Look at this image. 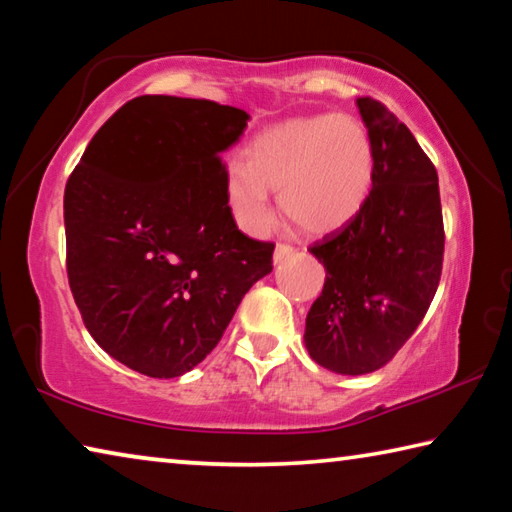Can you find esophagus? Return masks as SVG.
<instances>
[{
    "mask_svg": "<svg viewBox=\"0 0 512 512\" xmlns=\"http://www.w3.org/2000/svg\"><path fill=\"white\" fill-rule=\"evenodd\" d=\"M291 255H296V246L284 244V241H280V244L275 246L273 259H275V262H282V259H287V257H291Z\"/></svg>",
    "mask_w": 512,
    "mask_h": 512,
    "instance_id": "esophagus-1",
    "label": "esophagus"
}]
</instances>
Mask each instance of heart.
Returning a JSON list of instances; mask_svg holds the SVG:
<instances>
[{
	"label": "heart",
	"mask_w": 512,
	"mask_h": 512,
	"mask_svg": "<svg viewBox=\"0 0 512 512\" xmlns=\"http://www.w3.org/2000/svg\"><path fill=\"white\" fill-rule=\"evenodd\" d=\"M375 149L357 117L318 115L266 128L246 146V162L228 164L225 201L248 235H264L273 219L268 187L307 232H332L357 214L372 187Z\"/></svg>",
	"instance_id": "b5f03b06"
}]
</instances>
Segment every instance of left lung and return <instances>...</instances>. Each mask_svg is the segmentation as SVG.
<instances>
[{
  "instance_id": "obj_1",
  "label": "left lung",
  "mask_w": 512,
  "mask_h": 512,
  "mask_svg": "<svg viewBox=\"0 0 512 512\" xmlns=\"http://www.w3.org/2000/svg\"><path fill=\"white\" fill-rule=\"evenodd\" d=\"M357 106L375 149L370 194L352 219L309 246L327 277L307 314L305 343L341 375L384 368L411 339L443 273L445 225L438 173L384 103Z\"/></svg>"
}]
</instances>
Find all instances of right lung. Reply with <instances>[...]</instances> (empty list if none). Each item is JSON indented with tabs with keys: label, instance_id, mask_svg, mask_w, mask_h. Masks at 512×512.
<instances>
[{
	"label": "right lung",
	"instance_id": "right-lung-1",
	"mask_svg": "<svg viewBox=\"0 0 512 512\" xmlns=\"http://www.w3.org/2000/svg\"><path fill=\"white\" fill-rule=\"evenodd\" d=\"M248 115L144 94L103 124L65 185L67 280L110 357L169 379L198 366L257 280L273 241L237 228L221 153Z\"/></svg>",
	"mask_w": 512,
	"mask_h": 512
}]
</instances>
